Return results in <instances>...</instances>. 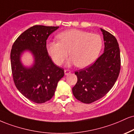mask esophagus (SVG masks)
<instances>
[{"label":"esophagus","mask_w":134,"mask_h":134,"mask_svg":"<svg viewBox=\"0 0 134 134\" xmlns=\"http://www.w3.org/2000/svg\"><path fill=\"white\" fill-rule=\"evenodd\" d=\"M64 72H65V75H67L71 73V71H70V70H67V69H66V70H64Z\"/></svg>","instance_id":"1"}]
</instances>
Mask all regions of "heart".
Masks as SVG:
<instances>
[{"label": "heart", "instance_id": "b5f03b06", "mask_svg": "<svg viewBox=\"0 0 134 134\" xmlns=\"http://www.w3.org/2000/svg\"><path fill=\"white\" fill-rule=\"evenodd\" d=\"M57 37L59 42H49L47 50L53 61L58 65L64 63L69 55V64L84 68L93 64L100 52L103 42L100 35L77 29L61 32Z\"/></svg>", "mask_w": 134, "mask_h": 134}]
</instances>
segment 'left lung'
Returning a JSON list of instances; mask_svg holds the SVG:
<instances>
[{"label": "left lung", "instance_id": "left-lung-1", "mask_svg": "<svg viewBox=\"0 0 134 134\" xmlns=\"http://www.w3.org/2000/svg\"><path fill=\"white\" fill-rule=\"evenodd\" d=\"M104 35V52L93 64L77 70V82L72 88L74 97L91 104L105 96L115 84L120 70L119 43L113 35L100 29Z\"/></svg>", "mask_w": 134, "mask_h": 134}]
</instances>
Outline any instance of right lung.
I'll use <instances>...</instances> for the list:
<instances>
[{
    "label": "right lung",
    "instance_id": "right-lung-1",
    "mask_svg": "<svg viewBox=\"0 0 134 134\" xmlns=\"http://www.w3.org/2000/svg\"><path fill=\"white\" fill-rule=\"evenodd\" d=\"M59 27L34 25L19 35L11 49V69L16 87L37 104L52 99L58 82L64 75V69L54 64L46 47L47 39ZM26 49L31 52L35 59L30 68H24L20 60L21 54Z\"/></svg>",
    "mask_w": 134,
    "mask_h": 134
}]
</instances>
